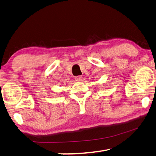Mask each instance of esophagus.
Wrapping results in <instances>:
<instances>
[{
  "label": "esophagus",
  "instance_id": "1",
  "mask_svg": "<svg viewBox=\"0 0 156 156\" xmlns=\"http://www.w3.org/2000/svg\"><path fill=\"white\" fill-rule=\"evenodd\" d=\"M82 79H83V77L81 76H76L75 77V80L76 81H81Z\"/></svg>",
  "mask_w": 156,
  "mask_h": 156
}]
</instances>
